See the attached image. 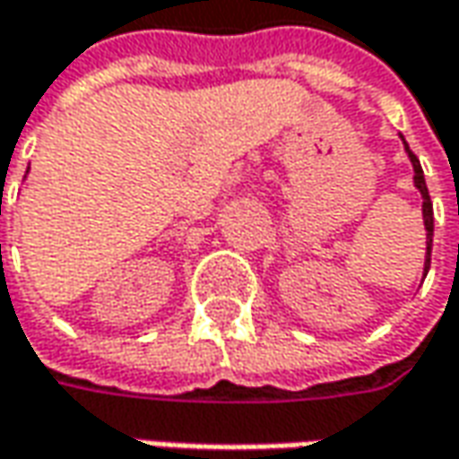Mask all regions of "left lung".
I'll return each mask as SVG.
<instances>
[{
    "mask_svg": "<svg viewBox=\"0 0 459 459\" xmlns=\"http://www.w3.org/2000/svg\"><path fill=\"white\" fill-rule=\"evenodd\" d=\"M403 140V137H401ZM403 148L409 152V160H411V166H414V186L419 188V194H421V212H424V227H427V260H424V275L429 271V260H432V238H434V209H432V199H429V191H427V181H424V170H421V163H419V158H416L414 152L409 151V145H406V140H403Z\"/></svg>",
    "mask_w": 459,
    "mask_h": 459,
    "instance_id": "1",
    "label": "left lung"
}]
</instances>
